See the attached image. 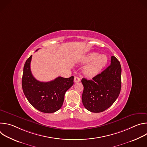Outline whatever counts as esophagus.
Masks as SVG:
<instances>
[{
  "mask_svg": "<svg viewBox=\"0 0 147 147\" xmlns=\"http://www.w3.org/2000/svg\"><path fill=\"white\" fill-rule=\"evenodd\" d=\"M74 81L75 82H78L80 81V78L79 77H74Z\"/></svg>",
  "mask_w": 147,
  "mask_h": 147,
  "instance_id": "obj_1",
  "label": "esophagus"
}]
</instances>
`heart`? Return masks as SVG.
<instances>
[{"mask_svg": "<svg viewBox=\"0 0 147 147\" xmlns=\"http://www.w3.org/2000/svg\"><path fill=\"white\" fill-rule=\"evenodd\" d=\"M90 62V63L84 68L83 73L87 77L92 78L99 74L107 65L108 57L104 55L98 56L97 53H91L84 56L81 60L83 64H87Z\"/></svg>", "mask_w": 147, "mask_h": 147, "instance_id": "b5f03b06", "label": "heart"}]
</instances>
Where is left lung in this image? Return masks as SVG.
Wrapping results in <instances>:
<instances>
[{
    "mask_svg": "<svg viewBox=\"0 0 147 147\" xmlns=\"http://www.w3.org/2000/svg\"><path fill=\"white\" fill-rule=\"evenodd\" d=\"M111 65L92 80L82 78L83 105L89 111L99 113L107 110L115 102L121 90V67L115 56Z\"/></svg>",
    "mask_w": 147,
    "mask_h": 147,
    "instance_id": "obj_1",
    "label": "left lung"
}]
</instances>
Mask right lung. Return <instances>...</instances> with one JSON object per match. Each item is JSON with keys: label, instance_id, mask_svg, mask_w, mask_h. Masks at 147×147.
<instances>
[{"label": "right lung", "instance_id": "add662e5", "mask_svg": "<svg viewBox=\"0 0 147 147\" xmlns=\"http://www.w3.org/2000/svg\"><path fill=\"white\" fill-rule=\"evenodd\" d=\"M31 58L32 55L24 66L22 77L24 94L31 105L39 111L47 113L55 112L61 108L66 92L73 85L74 77H58L49 82L38 81L31 71Z\"/></svg>", "mask_w": 147, "mask_h": 147}]
</instances>
